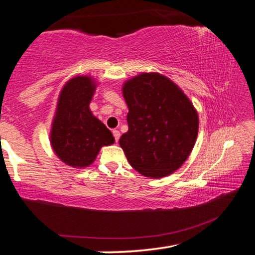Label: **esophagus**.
I'll return each instance as SVG.
<instances>
[{"label":"esophagus","instance_id":"obj_1","mask_svg":"<svg viewBox=\"0 0 255 255\" xmlns=\"http://www.w3.org/2000/svg\"><path fill=\"white\" fill-rule=\"evenodd\" d=\"M112 133H114L116 143H118V140H119V138H120V131L119 130H116V129H115V130L112 131Z\"/></svg>","mask_w":255,"mask_h":255}]
</instances>
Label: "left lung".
<instances>
[{"mask_svg": "<svg viewBox=\"0 0 255 255\" xmlns=\"http://www.w3.org/2000/svg\"><path fill=\"white\" fill-rule=\"evenodd\" d=\"M123 94L128 131L119 144L130 165L149 178H163L185 162L195 146L199 119L178 85L158 73L127 81Z\"/></svg>", "mask_w": 255, "mask_h": 255, "instance_id": "left-lung-1", "label": "left lung"}]
</instances>
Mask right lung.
Segmentation results:
<instances>
[{
  "label": "right lung",
  "instance_id": "right-lung-1",
  "mask_svg": "<svg viewBox=\"0 0 255 255\" xmlns=\"http://www.w3.org/2000/svg\"><path fill=\"white\" fill-rule=\"evenodd\" d=\"M90 76H75L60 91L50 131L56 155L73 167H86L102 146L115 143L111 131L94 117L89 105L96 91Z\"/></svg>",
  "mask_w": 255,
  "mask_h": 255
}]
</instances>
